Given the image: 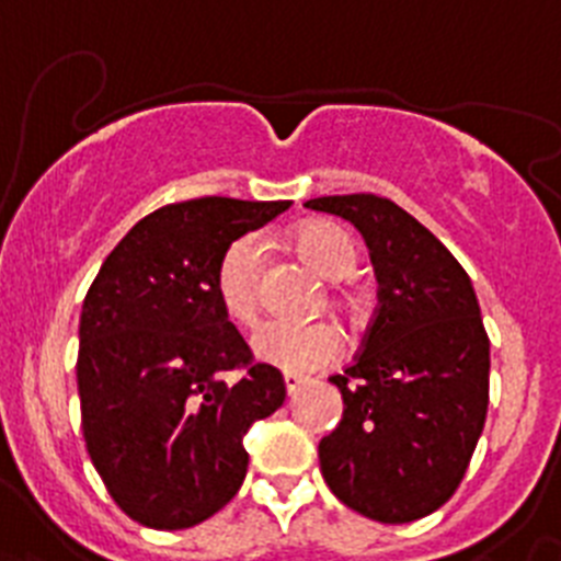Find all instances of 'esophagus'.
<instances>
[{"mask_svg":"<svg viewBox=\"0 0 561 561\" xmlns=\"http://www.w3.org/2000/svg\"><path fill=\"white\" fill-rule=\"evenodd\" d=\"M305 383H308V378H305V375L285 373V389H287V396H296V389L305 387Z\"/></svg>","mask_w":561,"mask_h":561,"instance_id":"34e87169","label":"esophagus"}]
</instances>
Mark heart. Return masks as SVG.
I'll return each instance as SVG.
<instances>
[{"label":"heart","mask_w":561,"mask_h":561,"mask_svg":"<svg viewBox=\"0 0 561 561\" xmlns=\"http://www.w3.org/2000/svg\"><path fill=\"white\" fill-rule=\"evenodd\" d=\"M296 256L319 271L324 279H341L355 267L353 240L344 228L328 220L301 222L290 231ZM214 296L226 319L251 328L262 310V260L251 237H240L222 251L214 267ZM253 355L262 364L285 373H313L328 367L341 350V335L333 324H282L271 321L251 339Z\"/></svg>","instance_id":"heart-1"}]
</instances>
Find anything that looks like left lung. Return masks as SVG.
I'll list each match as a JSON object with an SVG mask.
<instances>
[{
  "mask_svg": "<svg viewBox=\"0 0 561 561\" xmlns=\"http://www.w3.org/2000/svg\"><path fill=\"white\" fill-rule=\"evenodd\" d=\"M305 206L353 222L378 276L362 353L330 378L344 415L319 443L321 474L347 508L412 523L455 494L489 412V335L474 287L392 199L335 194Z\"/></svg>",
  "mask_w": 561,
  "mask_h": 561,
  "instance_id": "obj_1",
  "label": "left lung"
}]
</instances>
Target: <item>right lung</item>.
<instances>
[{"label":"right lung","mask_w":561,"mask_h":561,"mask_svg":"<svg viewBox=\"0 0 561 561\" xmlns=\"http://www.w3.org/2000/svg\"><path fill=\"white\" fill-rule=\"evenodd\" d=\"M290 203H172L115 245L78 324V396L92 466L126 516L192 528L240 491L242 437L285 403V378L253 362L214 296V267ZM240 368L237 385L221 373Z\"/></svg>","instance_id":"right-lung-1"}]
</instances>
